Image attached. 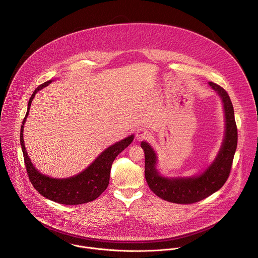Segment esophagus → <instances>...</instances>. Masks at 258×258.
<instances>
[{
  "instance_id": "1",
  "label": "esophagus",
  "mask_w": 258,
  "mask_h": 258,
  "mask_svg": "<svg viewBox=\"0 0 258 258\" xmlns=\"http://www.w3.org/2000/svg\"><path fill=\"white\" fill-rule=\"evenodd\" d=\"M149 137H150V132L148 131L147 129L141 128V129H138L136 131L137 140H144V139H147Z\"/></svg>"
}]
</instances>
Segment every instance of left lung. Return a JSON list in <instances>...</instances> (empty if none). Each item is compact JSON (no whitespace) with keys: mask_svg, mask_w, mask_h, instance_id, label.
I'll use <instances>...</instances> for the list:
<instances>
[{"mask_svg":"<svg viewBox=\"0 0 258 258\" xmlns=\"http://www.w3.org/2000/svg\"><path fill=\"white\" fill-rule=\"evenodd\" d=\"M211 87L221 96L225 117V133L220 152L215 161L202 174L190 178H165L156 169L157 155L147 142L141 147L145 153V178L151 190L159 198L175 204L188 205L200 202L217 190L226 182L237 146V128L234 111L227 92L214 82Z\"/></svg>","mask_w":258,"mask_h":258,"instance_id":"1","label":"left lung"}]
</instances>
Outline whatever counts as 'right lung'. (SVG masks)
<instances>
[{
  "mask_svg": "<svg viewBox=\"0 0 258 258\" xmlns=\"http://www.w3.org/2000/svg\"><path fill=\"white\" fill-rule=\"evenodd\" d=\"M52 80H48L38 85L32 94L27 114L24 118L23 125L21 127V146L24 154L25 165L27 173L31 183L37 191L44 198L62 205H81L96 200L108 186L110 179L111 166L115 158L125 149L128 147L134 139L131 135L110 147L104 150L90 166H88L83 172L68 179H53L42 175L36 169L31 162L28 152L26 151L24 143V125L29 115L32 101L37 91L47 86Z\"/></svg>",
  "mask_w": 258,
  "mask_h": 258,
  "instance_id": "obj_1",
  "label": "right lung"
}]
</instances>
